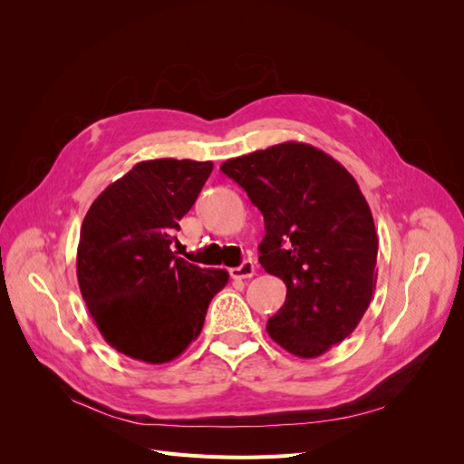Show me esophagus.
I'll list each match as a JSON object with an SVG mask.
<instances>
[{"label": "esophagus", "mask_w": 464, "mask_h": 464, "mask_svg": "<svg viewBox=\"0 0 464 464\" xmlns=\"http://www.w3.org/2000/svg\"><path fill=\"white\" fill-rule=\"evenodd\" d=\"M254 275H256L254 261H244L240 266H234V269H230L232 278H251Z\"/></svg>", "instance_id": "34e87169"}]
</instances>
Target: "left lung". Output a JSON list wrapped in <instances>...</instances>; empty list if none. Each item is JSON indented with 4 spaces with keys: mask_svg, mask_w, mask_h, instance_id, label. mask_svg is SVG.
I'll use <instances>...</instances> for the list:
<instances>
[{
    "mask_svg": "<svg viewBox=\"0 0 464 464\" xmlns=\"http://www.w3.org/2000/svg\"><path fill=\"white\" fill-rule=\"evenodd\" d=\"M265 218L263 269L286 302L266 333L298 358L325 354L353 333L377 280V234L356 179L321 149L286 141L222 162Z\"/></svg>",
    "mask_w": 464,
    "mask_h": 464,
    "instance_id": "obj_1",
    "label": "left lung"
}]
</instances>
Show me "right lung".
Wrapping results in <instances>:
<instances>
[{"label": "right lung", "instance_id": "obj_1", "mask_svg": "<svg viewBox=\"0 0 464 464\" xmlns=\"http://www.w3.org/2000/svg\"><path fill=\"white\" fill-rule=\"evenodd\" d=\"M210 172V160L139 162L98 195L82 220L79 290L104 341L133 360L178 358L228 283L224 269H201L172 251L179 220Z\"/></svg>", "mask_w": 464, "mask_h": 464}]
</instances>
